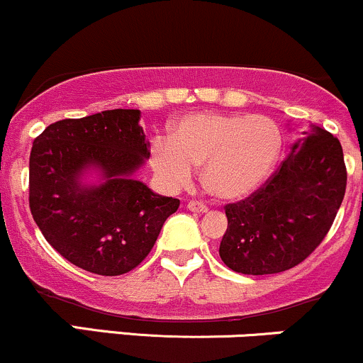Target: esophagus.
Masks as SVG:
<instances>
[{
  "label": "esophagus",
  "instance_id": "34e87169",
  "mask_svg": "<svg viewBox=\"0 0 363 363\" xmlns=\"http://www.w3.org/2000/svg\"><path fill=\"white\" fill-rule=\"evenodd\" d=\"M187 210L194 211V213H206L208 208H206V205H203V203H199V201H189L187 203Z\"/></svg>",
  "mask_w": 363,
  "mask_h": 363
}]
</instances>
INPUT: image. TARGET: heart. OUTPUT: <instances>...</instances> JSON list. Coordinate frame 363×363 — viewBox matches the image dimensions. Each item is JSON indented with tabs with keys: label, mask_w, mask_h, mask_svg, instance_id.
Returning <instances> with one entry per match:
<instances>
[{
	"label": "heart",
	"mask_w": 363,
	"mask_h": 363,
	"mask_svg": "<svg viewBox=\"0 0 363 363\" xmlns=\"http://www.w3.org/2000/svg\"><path fill=\"white\" fill-rule=\"evenodd\" d=\"M283 147L281 131L266 116L198 112L174 124L170 136L152 140L150 167L167 191L189 186L196 165L203 182L227 201L244 199L272 176Z\"/></svg>",
	"instance_id": "obj_1"
}]
</instances>
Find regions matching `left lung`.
Returning a JSON list of instances; mask_svg holds the SVG:
<instances>
[{"instance_id":"obj_1","label":"left lung","mask_w":363,"mask_h":363,"mask_svg":"<svg viewBox=\"0 0 363 363\" xmlns=\"http://www.w3.org/2000/svg\"><path fill=\"white\" fill-rule=\"evenodd\" d=\"M345 189L347 167L338 138L312 126L261 189L225 206L228 225L220 257L242 274L294 268L323 242Z\"/></svg>"}]
</instances>
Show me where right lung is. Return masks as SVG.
I'll return each mask as SVG.
<instances>
[{
  "label": "right lung",
  "instance_id": "right-lung-1",
  "mask_svg": "<svg viewBox=\"0 0 363 363\" xmlns=\"http://www.w3.org/2000/svg\"><path fill=\"white\" fill-rule=\"evenodd\" d=\"M138 109H112L49 124L32 145L28 203L37 227L65 259L118 277L152 251L179 199L135 174L150 153ZM94 172L97 183H85Z\"/></svg>",
  "mask_w": 363,
  "mask_h": 363
}]
</instances>
